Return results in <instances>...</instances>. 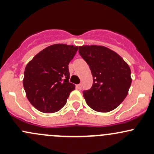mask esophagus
Listing matches in <instances>:
<instances>
[{"label": "esophagus", "instance_id": "obj_1", "mask_svg": "<svg viewBox=\"0 0 154 154\" xmlns=\"http://www.w3.org/2000/svg\"><path fill=\"white\" fill-rule=\"evenodd\" d=\"M82 85L81 84H77L76 85V88L78 89V90H82Z\"/></svg>", "mask_w": 154, "mask_h": 154}]
</instances>
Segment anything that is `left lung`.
<instances>
[{
    "mask_svg": "<svg viewBox=\"0 0 154 154\" xmlns=\"http://www.w3.org/2000/svg\"><path fill=\"white\" fill-rule=\"evenodd\" d=\"M79 54L93 77L90 90L84 91L87 105L99 112L116 109L127 96L131 84L128 64L116 52L102 45H82Z\"/></svg>",
    "mask_w": 154,
    "mask_h": 154,
    "instance_id": "left-lung-1",
    "label": "left lung"
}]
</instances>
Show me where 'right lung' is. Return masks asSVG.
Instances as JSON below:
<instances>
[{"mask_svg":"<svg viewBox=\"0 0 154 154\" xmlns=\"http://www.w3.org/2000/svg\"><path fill=\"white\" fill-rule=\"evenodd\" d=\"M78 48L72 45H52L27 64L23 80L24 90L28 100L39 112H58L75 90V86L69 82L68 64Z\"/></svg>","mask_w":154,"mask_h":154,"instance_id":"obj_1","label":"right lung"}]
</instances>
